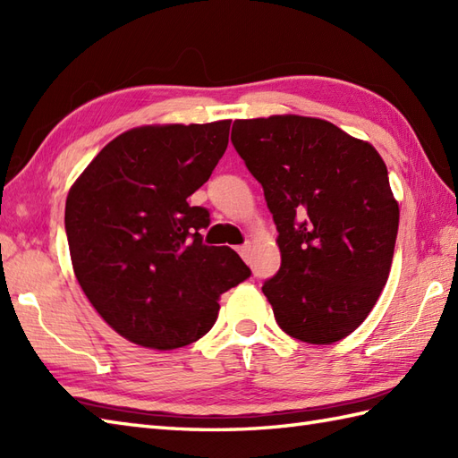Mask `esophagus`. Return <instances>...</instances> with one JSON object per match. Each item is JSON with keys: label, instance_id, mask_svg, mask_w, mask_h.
<instances>
[{"label": "esophagus", "instance_id": "obj_1", "mask_svg": "<svg viewBox=\"0 0 458 458\" xmlns=\"http://www.w3.org/2000/svg\"><path fill=\"white\" fill-rule=\"evenodd\" d=\"M238 254L244 258V259H248V254H250V244H248V242H246V244L238 246Z\"/></svg>", "mask_w": 458, "mask_h": 458}]
</instances>
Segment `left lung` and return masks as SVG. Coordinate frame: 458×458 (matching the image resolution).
Wrapping results in <instances>:
<instances>
[{"mask_svg":"<svg viewBox=\"0 0 458 458\" xmlns=\"http://www.w3.org/2000/svg\"><path fill=\"white\" fill-rule=\"evenodd\" d=\"M232 143L264 187L281 267L261 291L281 330L333 344L364 323L390 276L400 208L368 141L305 115L236 120Z\"/></svg>","mask_w":458,"mask_h":458,"instance_id":"left-lung-1","label":"left lung"}]
</instances>
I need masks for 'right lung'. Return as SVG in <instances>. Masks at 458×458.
<instances>
[{"instance_id": "add662e5", "label": "right lung", "mask_w": 458, "mask_h": 458, "mask_svg": "<svg viewBox=\"0 0 458 458\" xmlns=\"http://www.w3.org/2000/svg\"><path fill=\"white\" fill-rule=\"evenodd\" d=\"M230 120L133 128L112 140L66 197L74 276L130 343L173 350L199 340L218 299L251 276L228 246L202 244L210 214L191 207L228 148Z\"/></svg>"}]
</instances>
